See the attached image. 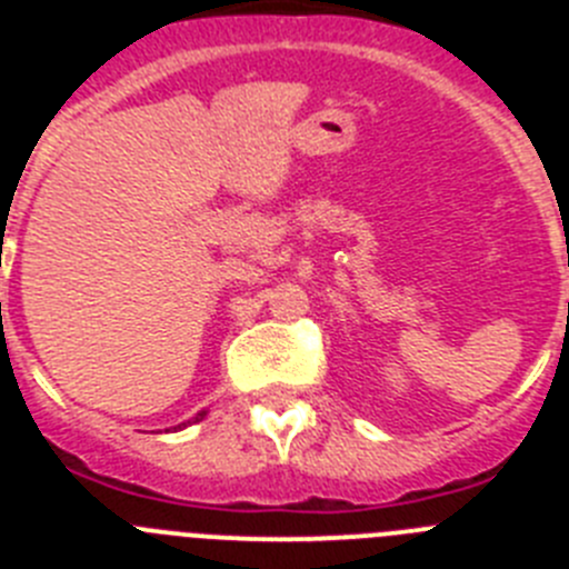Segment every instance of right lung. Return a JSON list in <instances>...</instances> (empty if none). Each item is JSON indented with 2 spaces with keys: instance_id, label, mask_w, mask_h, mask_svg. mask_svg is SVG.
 Listing matches in <instances>:
<instances>
[{
  "instance_id": "right-lung-1",
  "label": "right lung",
  "mask_w": 569,
  "mask_h": 569,
  "mask_svg": "<svg viewBox=\"0 0 569 569\" xmlns=\"http://www.w3.org/2000/svg\"><path fill=\"white\" fill-rule=\"evenodd\" d=\"M204 416H208V410H199V413H196L193 419H190V421H184V425H179V427H188V425H193V421H202Z\"/></svg>"
}]
</instances>
